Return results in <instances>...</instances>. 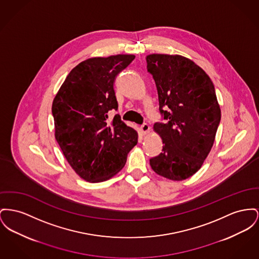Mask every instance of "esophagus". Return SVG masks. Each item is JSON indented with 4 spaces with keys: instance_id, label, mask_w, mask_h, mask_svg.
<instances>
[{
    "instance_id": "34e87169",
    "label": "esophagus",
    "mask_w": 259,
    "mask_h": 259,
    "mask_svg": "<svg viewBox=\"0 0 259 259\" xmlns=\"http://www.w3.org/2000/svg\"><path fill=\"white\" fill-rule=\"evenodd\" d=\"M150 125L149 124H147V123H144L143 125H141V127H140V130H141V133L142 134H147L149 131H150Z\"/></svg>"
}]
</instances>
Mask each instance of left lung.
<instances>
[{
  "mask_svg": "<svg viewBox=\"0 0 259 259\" xmlns=\"http://www.w3.org/2000/svg\"><path fill=\"white\" fill-rule=\"evenodd\" d=\"M146 60L165 120L153 125L163 147L150 164L156 174L182 181L201 167L212 148L221 119L214 85L202 68L182 56L152 54Z\"/></svg>",
  "mask_w": 259,
  "mask_h": 259,
  "instance_id": "8db88e82",
  "label": "left lung"
}]
</instances>
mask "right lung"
Listing matches in <instances>:
<instances>
[{
    "mask_svg": "<svg viewBox=\"0 0 259 259\" xmlns=\"http://www.w3.org/2000/svg\"><path fill=\"white\" fill-rule=\"evenodd\" d=\"M134 59L116 55L82 61L54 99L56 140L70 166L88 182H104L117 174L137 145V132L118 114L107 119L108 111L118 108L115 77Z\"/></svg>",
    "mask_w": 259,
    "mask_h": 259,
    "instance_id": "1",
    "label": "right lung"
}]
</instances>
